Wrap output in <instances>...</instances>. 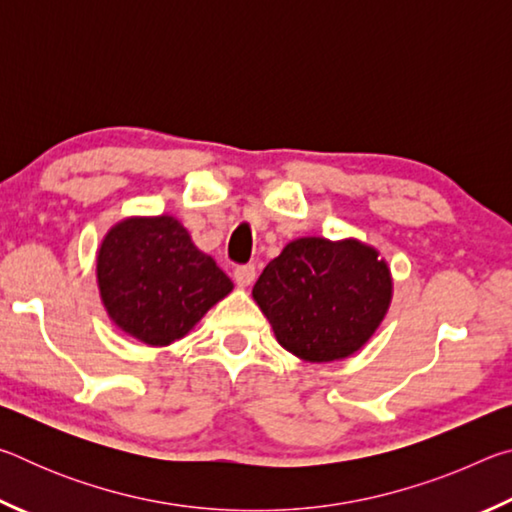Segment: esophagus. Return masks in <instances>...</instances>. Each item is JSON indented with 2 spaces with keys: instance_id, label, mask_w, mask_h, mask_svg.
<instances>
[{
  "instance_id": "1",
  "label": "esophagus",
  "mask_w": 512,
  "mask_h": 512,
  "mask_svg": "<svg viewBox=\"0 0 512 512\" xmlns=\"http://www.w3.org/2000/svg\"><path fill=\"white\" fill-rule=\"evenodd\" d=\"M235 280L239 287H248L255 282V264H241L235 268Z\"/></svg>"
}]
</instances>
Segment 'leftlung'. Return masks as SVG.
I'll use <instances>...</instances> for the list:
<instances>
[{"instance_id": "8db88e82", "label": "left lung", "mask_w": 512, "mask_h": 512, "mask_svg": "<svg viewBox=\"0 0 512 512\" xmlns=\"http://www.w3.org/2000/svg\"><path fill=\"white\" fill-rule=\"evenodd\" d=\"M253 298L284 350L305 361L357 352L391 302V273L359 241H291L259 275Z\"/></svg>"}]
</instances>
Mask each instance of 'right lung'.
<instances>
[{"mask_svg": "<svg viewBox=\"0 0 512 512\" xmlns=\"http://www.w3.org/2000/svg\"><path fill=\"white\" fill-rule=\"evenodd\" d=\"M97 277L110 318L149 345L183 339L232 291L230 277L171 216L115 225L101 244Z\"/></svg>", "mask_w": 512, "mask_h": 512, "instance_id": "right-lung-1", "label": "right lung"}]
</instances>
